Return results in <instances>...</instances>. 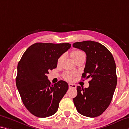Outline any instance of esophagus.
<instances>
[{
	"label": "esophagus",
	"instance_id": "1",
	"mask_svg": "<svg viewBox=\"0 0 129 129\" xmlns=\"http://www.w3.org/2000/svg\"><path fill=\"white\" fill-rule=\"evenodd\" d=\"M69 88H76V86L75 84H69Z\"/></svg>",
	"mask_w": 129,
	"mask_h": 129
}]
</instances>
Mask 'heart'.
<instances>
[{
  "label": "heart",
  "mask_w": 129,
  "mask_h": 129,
  "mask_svg": "<svg viewBox=\"0 0 129 129\" xmlns=\"http://www.w3.org/2000/svg\"><path fill=\"white\" fill-rule=\"evenodd\" d=\"M71 56L72 57V59L75 62H77V61L80 60H84L85 59V54L83 51L81 50H74L71 53ZM64 59V56H61L58 58L57 61V64L58 65H60ZM77 75L76 73L72 72H66L64 73V77L66 80L68 81H71L73 80V77Z\"/></svg>",
  "instance_id": "1"
}]
</instances>
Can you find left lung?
I'll return each instance as SVG.
<instances>
[{"label":"left lung","mask_w":129,"mask_h":129,"mask_svg":"<svg viewBox=\"0 0 129 129\" xmlns=\"http://www.w3.org/2000/svg\"><path fill=\"white\" fill-rule=\"evenodd\" d=\"M73 47L86 53L82 77L91 78L88 88L77 86V95L73 99V103L81 115L96 117L109 107L115 91L117 84L115 61L111 52L99 42H77Z\"/></svg>","instance_id":"1"}]
</instances>
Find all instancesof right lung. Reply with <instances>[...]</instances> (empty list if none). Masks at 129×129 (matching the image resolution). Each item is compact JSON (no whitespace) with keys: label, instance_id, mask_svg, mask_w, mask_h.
<instances>
[{"label":"right lung","instance_id":"1","mask_svg":"<svg viewBox=\"0 0 129 129\" xmlns=\"http://www.w3.org/2000/svg\"><path fill=\"white\" fill-rule=\"evenodd\" d=\"M71 46L69 43H35L18 62L17 87L26 109L37 117L46 118L56 113L68 90L67 82L60 80L52 84L46 75L56 68L58 59Z\"/></svg>","mask_w":129,"mask_h":129}]
</instances>
